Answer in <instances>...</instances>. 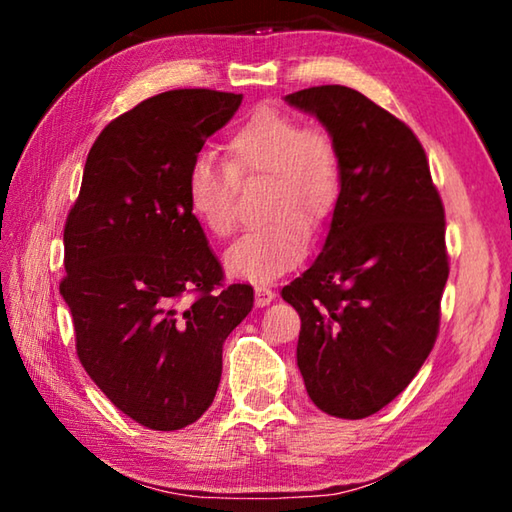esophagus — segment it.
<instances>
[{"label":"esophagus","mask_w":512,"mask_h":512,"mask_svg":"<svg viewBox=\"0 0 512 512\" xmlns=\"http://www.w3.org/2000/svg\"><path fill=\"white\" fill-rule=\"evenodd\" d=\"M275 300V291L268 289V287H255V305L257 307H266L271 305Z\"/></svg>","instance_id":"1"}]
</instances>
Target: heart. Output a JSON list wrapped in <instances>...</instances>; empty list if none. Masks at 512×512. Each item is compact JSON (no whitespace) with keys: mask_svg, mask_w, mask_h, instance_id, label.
<instances>
[{"mask_svg":"<svg viewBox=\"0 0 512 512\" xmlns=\"http://www.w3.org/2000/svg\"><path fill=\"white\" fill-rule=\"evenodd\" d=\"M266 176L264 223L246 230L223 255L235 280L266 284L302 262L309 230L332 219L341 194V160L332 137L275 108H257L225 142V162L192 160L185 178L189 210L214 237L237 228V178Z\"/></svg>","mask_w":512,"mask_h":512,"instance_id":"b5f03b06","label":"heart"}]
</instances>
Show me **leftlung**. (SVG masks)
<instances>
[{"mask_svg": "<svg viewBox=\"0 0 512 512\" xmlns=\"http://www.w3.org/2000/svg\"><path fill=\"white\" fill-rule=\"evenodd\" d=\"M316 117L341 160L323 250L282 289L300 314L298 368L320 411L361 420L429 357L449 275L445 210L418 137L345 85L284 97Z\"/></svg>", "mask_w": 512, "mask_h": 512, "instance_id": "8db88e82", "label": "left lung"}]
</instances>
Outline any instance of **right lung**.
Here are the masks:
<instances>
[{"label":"right lung","instance_id":"1","mask_svg":"<svg viewBox=\"0 0 512 512\" xmlns=\"http://www.w3.org/2000/svg\"><path fill=\"white\" fill-rule=\"evenodd\" d=\"M241 99L171 90L110 121L65 223L60 296L79 359L121 413L155 431L210 409L223 341L253 309L248 284L221 289V264L185 194L189 164Z\"/></svg>","mask_w":512,"mask_h":512}]
</instances>
